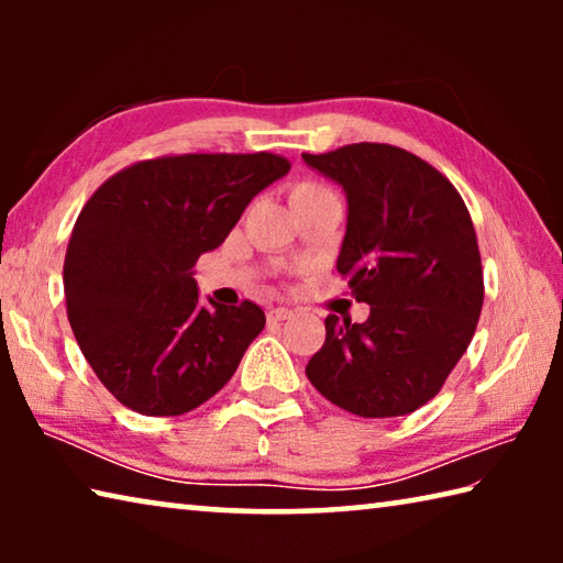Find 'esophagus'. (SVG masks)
Wrapping results in <instances>:
<instances>
[{
    "label": "esophagus",
    "mask_w": 563,
    "mask_h": 563,
    "mask_svg": "<svg viewBox=\"0 0 563 563\" xmlns=\"http://www.w3.org/2000/svg\"><path fill=\"white\" fill-rule=\"evenodd\" d=\"M288 318H292V310L290 308H271L268 310V320L271 322H283V320H288Z\"/></svg>",
    "instance_id": "34e87169"
}]
</instances>
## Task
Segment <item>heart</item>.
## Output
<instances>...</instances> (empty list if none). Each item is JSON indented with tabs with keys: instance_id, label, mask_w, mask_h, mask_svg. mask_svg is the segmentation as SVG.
I'll return each instance as SVG.
<instances>
[{
	"instance_id": "1",
	"label": "heart",
	"mask_w": 563,
	"mask_h": 563,
	"mask_svg": "<svg viewBox=\"0 0 563 563\" xmlns=\"http://www.w3.org/2000/svg\"><path fill=\"white\" fill-rule=\"evenodd\" d=\"M325 194H332V190H328L325 186H320V184H300V186H295V188H292V194H290V201L295 203V201H300V198L325 196Z\"/></svg>"
}]
</instances>
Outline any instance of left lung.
Segmentation results:
<instances>
[{
    "mask_svg": "<svg viewBox=\"0 0 563 563\" xmlns=\"http://www.w3.org/2000/svg\"><path fill=\"white\" fill-rule=\"evenodd\" d=\"M347 194L338 273L365 322L325 318V345L305 375L357 417H402L440 393L474 338L482 255L460 190L405 148L350 144L302 154Z\"/></svg>",
    "mask_w": 563,
    "mask_h": 563,
    "instance_id": "8db88e82",
    "label": "left lung"
}]
</instances>
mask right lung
<instances>
[{"label":"right lung","mask_w":563,"mask_h":563,"mask_svg":"<svg viewBox=\"0 0 563 563\" xmlns=\"http://www.w3.org/2000/svg\"><path fill=\"white\" fill-rule=\"evenodd\" d=\"M288 170L290 161L268 151L158 156L93 190L66 247V316L121 405L176 417L233 377L265 312L251 300L203 308L194 265Z\"/></svg>","instance_id":"1"}]
</instances>
